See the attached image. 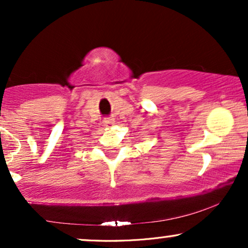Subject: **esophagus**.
<instances>
[{"instance_id":"esophagus-1","label":"esophagus","mask_w":248,"mask_h":248,"mask_svg":"<svg viewBox=\"0 0 248 248\" xmlns=\"http://www.w3.org/2000/svg\"><path fill=\"white\" fill-rule=\"evenodd\" d=\"M115 124L114 119H112V118L104 119V126L105 127H110V126H113V124Z\"/></svg>"}]
</instances>
